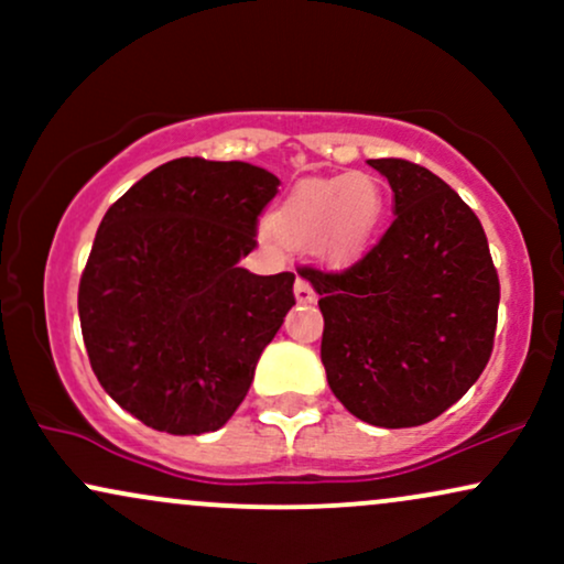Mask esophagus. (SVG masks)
<instances>
[{"label": "esophagus", "mask_w": 564, "mask_h": 564, "mask_svg": "<svg viewBox=\"0 0 564 564\" xmlns=\"http://www.w3.org/2000/svg\"><path fill=\"white\" fill-rule=\"evenodd\" d=\"M294 294H296V302H300V304L315 302V291H313V286H310V281H304V278H296Z\"/></svg>", "instance_id": "34e87169"}]
</instances>
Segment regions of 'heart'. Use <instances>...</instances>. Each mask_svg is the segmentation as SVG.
I'll use <instances>...</instances> for the list:
<instances>
[{"label": "heart", "instance_id": "b5f03b06", "mask_svg": "<svg viewBox=\"0 0 564 564\" xmlns=\"http://www.w3.org/2000/svg\"><path fill=\"white\" fill-rule=\"evenodd\" d=\"M384 209L379 185L366 174L313 180L296 187L270 217V230L289 246H313L332 262L355 260L371 243Z\"/></svg>", "mask_w": 564, "mask_h": 564}]
</instances>
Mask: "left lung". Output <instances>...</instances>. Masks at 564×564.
Here are the masks:
<instances>
[{"mask_svg": "<svg viewBox=\"0 0 564 564\" xmlns=\"http://www.w3.org/2000/svg\"><path fill=\"white\" fill-rule=\"evenodd\" d=\"M368 164L394 219L345 270H296L318 291L328 387L360 422L419 426L462 398L494 352L498 273L475 212L405 159Z\"/></svg>", "mask_w": 564, "mask_h": 564, "instance_id": "left-lung-1", "label": "left lung"}]
</instances>
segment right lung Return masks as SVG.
<instances>
[{
  "instance_id": "right-lung-1",
  "label": "right lung",
  "mask_w": 564,
  "mask_h": 564,
  "mask_svg": "<svg viewBox=\"0 0 564 564\" xmlns=\"http://www.w3.org/2000/svg\"><path fill=\"white\" fill-rule=\"evenodd\" d=\"M281 180L243 161L185 156L138 180L102 217L79 281L84 347L124 411L170 435L236 413L294 304V273L238 260Z\"/></svg>"
}]
</instances>
